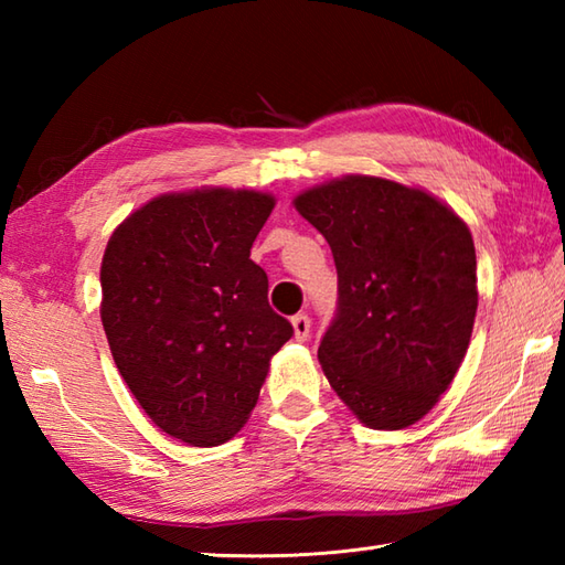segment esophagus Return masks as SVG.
Returning a JSON list of instances; mask_svg holds the SVG:
<instances>
[{
    "label": "esophagus",
    "mask_w": 565,
    "mask_h": 565,
    "mask_svg": "<svg viewBox=\"0 0 565 565\" xmlns=\"http://www.w3.org/2000/svg\"><path fill=\"white\" fill-rule=\"evenodd\" d=\"M291 326H294V334L298 342H306L308 334H310V318L306 313H298L291 318Z\"/></svg>",
    "instance_id": "esophagus-1"
}]
</instances>
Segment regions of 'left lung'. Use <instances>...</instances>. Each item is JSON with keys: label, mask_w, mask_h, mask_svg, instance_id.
<instances>
[{"label": "left lung", "mask_w": 565, "mask_h": 565, "mask_svg": "<svg viewBox=\"0 0 565 565\" xmlns=\"http://www.w3.org/2000/svg\"><path fill=\"white\" fill-rule=\"evenodd\" d=\"M294 206L328 239L338 267V316L318 347L332 391L371 429L415 425L471 342V231L429 191L383 177L332 179Z\"/></svg>", "instance_id": "left-lung-1"}]
</instances>
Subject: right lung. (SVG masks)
<instances>
[{
	"mask_svg": "<svg viewBox=\"0 0 565 565\" xmlns=\"http://www.w3.org/2000/svg\"><path fill=\"white\" fill-rule=\"evenodd\" d=\"M255 189L162 194L116 227L102 259V322L142 411L191 447L233 439L291 322L249 249L274 209Z\"/></svg>",
	"mask_w": 565,
	"mask_h": 565,
	"instance_id": "obj_1",
	"label": "right lung"
}]
</instances>
